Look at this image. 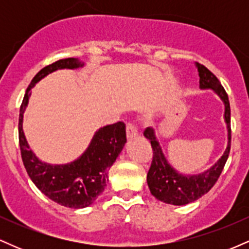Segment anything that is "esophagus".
I'll use <instances>...</instances> for the list:
<instances>
[{"label": "esophagus", "instance_id": "1", "mask_svg": "<svg viewBox=\"0 0 249 249\" xmlns=\"http://www.w3.org/2000/svg\"><path fill=\"white\" fill-rule=\"evenodd\" d=\"M138 136V131H137L136 126H134L133 124H131V123H128L126 125V137L128 141H131V139L136 138V137Z\"/></svg>", "mask_w": 249, "mask_h": 249}]
</instances>
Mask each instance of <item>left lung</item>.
<instances>
[{
	"instance_id": "left-lung-1",
	"label": "left lung",
	"mask_w": 249,
	"mask_h": 249,
	"mask_svg": "<svg viewBox=\"0 0 249 249\" xmlns=\"http://www.w3.org/2000/svg\"><path fill=\"white\" fill-rule=\"evenodd\" d=\"M196 67L200 77V89L213 90L225 104L224 117L226 125H227L228 142L221 158L205 172L192 174V176L181 174L168 164L153 128L147 127L144 131L145 138L151 142V146L153 150V159L147 173V185L151 194L165 204L177 205V206L196 201L214 186L224 170L231 150V107L227 93L215 75L211 72L205 65L196 63Z\"/></svg>"
}]
</instances>
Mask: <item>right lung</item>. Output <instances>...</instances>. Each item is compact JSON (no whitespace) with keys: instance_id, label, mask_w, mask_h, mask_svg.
Segmentation results:
<instances>
[{"instance_id":"obj_1","label":"right lung","mask_w":249,"mask_h":249,"mask_svg":"<svg viewBox=\"0 0 249 249\" xmlns=\"http://www.w3.org/2000/svg\"><path fill=\"white\" fill-rule=\"evenodd\" d=\"M82 67L84 63L78 58H65L43 68L25 91L18 118L19 147L28 176L48 198L70 208L90 206L104 191L108 181V170L126 142L125 124L118 122L101 127L79 158L64 165H51L39 160L31 151L23 132V113L29 103L30 90L37 82L56 70Z\"/></svg>"}]
</instances>
